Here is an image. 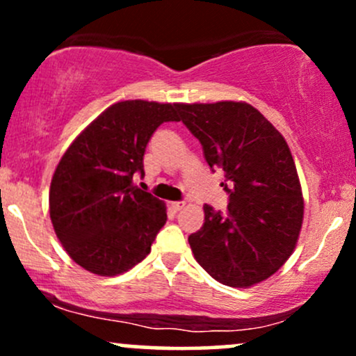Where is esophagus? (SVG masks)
<instances>
[{"mask_svg":"<svg viewBox=\"0 0 356 356\" xmlns=\"http://www.w3.org/2000/svg\"><path fill=\"white\" fill-rule=\"evenodd\" d=\"M170 207L177 212V211H182L184 207H186V201H177V202H170Z\"/></svg>","mask_w":356,"mask_h":356,"instance_id":"34e87169","label":"esophagus"}]
</instances>
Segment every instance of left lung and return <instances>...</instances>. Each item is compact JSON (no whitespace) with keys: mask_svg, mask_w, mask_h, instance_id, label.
<instances>
[{"mask_svg":"<svg viewBox=\"0 0 356 356\" xmlns=\"http://www.w3.org/2000/svg\"><path fill=\"white\" fill-rule=\"evenodd\" d=\"M179 120L201 142L212 170L224 172L227 211L204 206L189 236L195 261L219 283L248 288L268 280L296 246L303 195L284 137L243 102L179 104Z\"/></svg>","mask_w":356,"mask_h":356,"instance_id":"left-lung-1","label":"left lung"}]
</instances>
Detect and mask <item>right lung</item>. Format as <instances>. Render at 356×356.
<instances>
[{
    "label": "right lung",
    "mask_w": 356,
    "mask_h": 356,
    "mask_svg": "<svg viewBox=\"0 0 356 356\" xmlns=\"http://www.w3.org/2000/svg\"><path fill=\"white\" fill-rule=\"evenodd\" d=\"M177 104L125 100L100 113L68 147L50 186L56 238L81 268L99 276L129 271L150 252L167 220L165 204L134 186L144 154Z\"/></svg>",
    "instance_id": "add662e5"
}]
</instances>
